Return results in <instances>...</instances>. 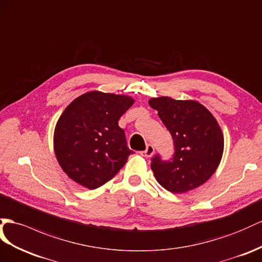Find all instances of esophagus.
Returning <instances> with one entry per match:
<instances>
[{"instance_id":"34e87169","label":"esophagus","mask_w":262,"mask_h":262,"mask_svg":"<svg viewBox=\"0 0 262 262\" xmlns=\"http://www.w3.org/2000/svg\"><path fill=\"white\" fill-rule=\"evenodd\" d=\"M154 152H155V148H154L151 145H147L146 149L143 150V151H140V155H142L143 157L148 158V157H151L154 155Z\"/></svg>"}]
</instances>
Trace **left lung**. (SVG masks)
Instances as JSON below:
<instances>
[{"instance_id": "1", "label": "left lung", "mask_w": 262, "mask_h": 262, "mask_svg": "<svg viewBox=\"0 0 262 262\" xmlns=\"http://www.w3.org/2000/svg\"><path fill=\"white\" fill-rule=\"evenodd\" d=\"M151 108L169 130L175 152L169 160L151 158L157 182L170 192L182 193L205 184L220 164L224 135L216 118L196 100L162 96L149 99Z\"/></svg>"}]
</instances>
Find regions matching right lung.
Instances as JSON below:
<instances>
[{
    "instance_id": "obj_1",
    "label": "right lung",
    "mask_w": 262,
    "mask_h": 262,
    "mask_svg": "<svg viewBox=\"0 0 262 262\" xmlns=\"http://www.w3.org/2000/svg\"><path fill=\"white\" fill-rule=\"evenodd\" d=\"M133 104L130 96L94 91L66 107L55 126L54 151L72 180L96 189L126 164L134 151L118 120Z\"/></svg>"
}]
</instances>
